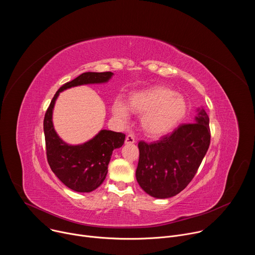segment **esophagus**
I'll return each instance as SVG.
<instances>
[{
	"label": "esophagus",
	"instance_id": "34e87169",
	"mask_svg": "<svg viewBox=\"0 0 255 255\" xmlns=\"http://www.w3.org/2000/svg\"><path fill=\"white\" fill-rule=\"evenodd\" d=\"M135 142V138L132 134H128L126 136V139H125V143L126 144H133Z\"/></svg>",
	"mask_w": 255,
	"mask_h": 255
}]
</instances>
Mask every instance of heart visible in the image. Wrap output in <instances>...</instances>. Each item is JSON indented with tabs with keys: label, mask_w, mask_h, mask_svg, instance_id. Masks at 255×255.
Segmentation results:
<instances>
[{
	"label": "heart",
	"mask_w": 255,
	"mask_h": 255,
	"mask_svg": "<svg viewBox=\"0 0 255 255\" xmlns=\"http://www.w3.org/2000/svg\"><path fill=\"white\" fill-rule=\"evenodd\" d=\"M128 108L142 115L141 126L150 137H161L170 132L188 112V103L183 96L165 86H155L133 93ZM122 102L113 107L114 115L121 121L129 118V110Z\"/></svg>",
	"instance_id": "1"
}]
</instances>
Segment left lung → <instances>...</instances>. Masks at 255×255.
<instances>
[{
	"label": "left lung",
	"instance_id": "1",
	"mask_svg": "<svg viewBox=\"0 0 255 255\" xmlns=\"http://www.w3.org/2000/svg\"><path fill=\"white\" fill-rule=\"evenodd\" d=\"M195 123L181 124L153 143L140 141L136 179L142 190L157 199L180 193L191 183L210 146L209 116L204 109Z\"/></svg>",
	"mask_w": 255,
	"mask_h": 255
}]
</instances>
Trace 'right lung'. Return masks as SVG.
<instances>
[{
	"instance_id": "add662e5",
	"label": "right lung",
	"mask_w": 255,
	"mask_h": 255,
	"mask_svg": "<svg viewBox=\"0 0 255 255\" xmlns=\"http://www.w3.org/2000/svg\"><path fill=\"white\" fill-rule=\"evenodd\" d=\"M113 72H84L62 85L55 93L44 116L43 129L48 164L54 174L69 189L90 193L102 185L108 172L112 152L124 144L125 134L101 130L93 139L81 145H68L56 134L52 124V111L60 92L88 84H102L110 80Z\"/></svg>"
}]
</instances>
